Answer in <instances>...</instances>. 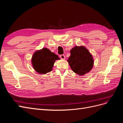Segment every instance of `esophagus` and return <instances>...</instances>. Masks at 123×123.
Masks as SVG:
<instances>
[{"mask_svg":"<svg viewBox=\"0 0 123 123\" xmlns=\"http://www.w3.org/2000/svg\"><path fill=\"white\" fill-rule=\"evenodd\" d=\"M59 56H60V58L62 59H65V56L64 54H62V55Z\"/></svg>","mask_w":123,"mask_h":123,"instance_id":"34e87169","label":"esophagus"}]
</instances>
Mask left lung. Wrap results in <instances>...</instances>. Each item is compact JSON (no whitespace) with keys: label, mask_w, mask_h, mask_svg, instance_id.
Returning a JSON list of instances; mask_svg holds the SVG:
<instances>
[{"label":"left lung","mask_w":123,"mask_h":123,"mask_svg":"<svg viewBox=\"0 0 123 123\" xmlns=\"http://www.w3.org/2000/svg\"><path fill=\"white\" fill-rule=\"evenodd\" d=\"M67 61L73 71L78 75H83L89 72L93 66L92 55L84 47H74L70 51Z\"/></svg>","instance_id":"8db88e82"}]
</instances>
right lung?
Segmentation results:
<instances>
[{"label": "right lung", "instance_id": "right-lung-1", "mask_svg": "<svg viewBox=\"0 0 123 123\" xmlns=\"http://www.w3.org/2000/svg\"><path fill=\"white\" fill-rule=\"evenodd\" d=\"M59 59L58 55L47 48H43L33 54L32 62L36 71L43 74L51 71L55 61Z\"/></svg>", "mask_w": 123, "mask_h": 123}]
</instances>
